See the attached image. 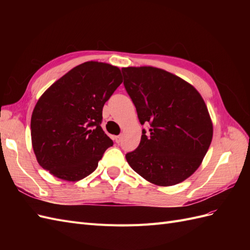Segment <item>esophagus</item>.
Wrapping results in <instances>:
<instances>
[{"instance_id":"obj_1","label":"esophagus","mask_w":250,"mask_h":250,"mask_svg":"<svg viewBox=\"0 0 250 250\" xmlns=\"http://www.w3.org/2000/svg\"><path fill=\"white\" fill-rule=\"evenodd\" d=\"M121 140H122V137H121V135H117V137L115 138V141H116V143H120L121 142Z\"/></svg>"}]
</instances>
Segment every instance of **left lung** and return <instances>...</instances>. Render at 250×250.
Wrapping results in <instances>:
<instances>
[{"label": "left lung", "instance_id": "obj_1", "mask_svg": "<svg viewBox=\"0 0 250 250\" xmlns=\"http://www.w3.org/2000/svg\"><path fill=\"white\" fill-rule=\"evenodd\" d=\"M122 73L141 124H149L127 163L156 186L181 183L198 169L213 138L206 103L190 83L162 69L129 66Z\"/></svg>", "mask_w": 250, "mask_h": 250}]
</instances>
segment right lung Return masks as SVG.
<instances>
[{"label":"right lung","mask_w":250,"mask_h":250,"mask_svg":"<svg viewBox=\"0 0 250 250\" xmlns=\"http://www.w3.org/2000/svg\"><path fill=\"white\" fill-rule=\"evenodd\" d=\"M122 81L119 67L87 62L42 95L32 112L31 139L44 170L67 181H78L96 170L113 144L101 127L102 109Z\"/></svg>","instance_id":"right-lung-1"}]
</instances>
